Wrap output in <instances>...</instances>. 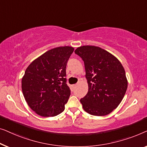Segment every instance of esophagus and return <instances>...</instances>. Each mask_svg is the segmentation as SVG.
Masks as SVG:
<instances>
[{
    "instance_id": "1",
    "label": "esophagus",
    "mask_w": 147,
    "mask_h": 147,
    "mask_svg": "<svg viewBox=\"0 0 147 147\" xmlns=\"http://www.w3.org/2000/svg\"><path fill=\"white\" fill-rule=\"evenodd\" d=\"M76 84H73V86H72V87H73V88H75V87H76Z\"/></svg>"
}]
</instances>
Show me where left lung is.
Listing matches in <instances>:
<instances>
[{"mask_svg": "<svg viewBox=\"0 0 147 147\" xmlns=\"http://www.w3.org/2000/svg\"><path fill=\"white\" fill-rule=\"evenodd\" d=\"M84 63L88 90L80 100L88 114L107 115L123 100L128 86L125 71L117 57L95 46L78 47L74 51Z\"/></svg>", "mask_w": 147, "mask_h": 147, "instance_id": "obj_1", "label": "left lung"}]
</instances>
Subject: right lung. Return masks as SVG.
<instances>
[{
    "label": "right lung",
    "mask_w": 147,
    "mask_h": 147,
    "mask_svg": "<svg viewBox=\"0 0 147 147\" xmlns=\"http://www.w3.org/2000/svg\"><path fill=\"white\" fill-rule=\"evenodd\" d=\"M72 47L51 49L26 68L22 90L30 108L44 117H55L65 110L71 95L66 79V67L73 53Z\"/></svg>",
    "instance_id": "obj_1"
}]
</instances>
